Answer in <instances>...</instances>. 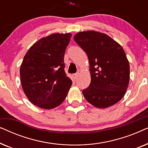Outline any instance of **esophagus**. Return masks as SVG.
Masks as SVG:
<instances>
[{"label": "esophagus", "instance_id": "1", "mask_svg": "<svg viewBox=\"0 0 148 148\" xmlns=\"http://www.w3.org/2000/svg\"><path fill=\"white\" fill-rule=\"evenodd\" d=\"M78 76V74L77 73H75V74H73L72 75V77L74 79H76L77 77Z\"/></svg>", "mask_w": 148, "mask_h": 148}]
</instances>
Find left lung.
I'll return each mask as SVG.
<instances>
[{
    "label": "left lung",
    "instance_id": "8db88e82",
    "mask_svg": "<svg viewBox=\"0 0 148 148\" xmlns=\"http://www.w3.org/2000/svg\"><path fill=\"white\" fill-rule=\"evenodd\" d=\"M74 40L87 54L91 82L82 91L86 100L98 108L116 104L125 96L130 79L129 62L122 46L100 32L77 33Z\"/></svg>",
    "mask_w": 148,
    "mask_h": 148
}]
</instances>
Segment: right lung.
<instances>
[{
	"instance_id": "right-lung-1",
	"label": "right lung",
	"mask_w": 148,
	"mask_h": 148,
	"mask_svg": "<svg viewBox=\"0 0 148 148\" xmlns=\"http://www.w3.org/2000/svg\"><path fill=\"white\" fill-rule=\"evenodd\" d=\"M71 34H52L36 42L20 67L22 88L29 102L52 109L66 98L72 81L64 72V56Z\"/></svg>"
}]
</instances>
